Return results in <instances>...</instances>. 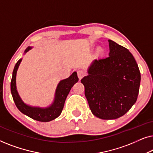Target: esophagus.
Masks as SVG:
<instances>
[{
	"instance_id": "34e87169",
	"label": "esophagus",
	"mask_w": 153,
	"mask_h": 153,
	"mask_svg": "<svg viewBox=\"0 0 153 153\" xmlns=\"http://www.w3.org/2000/svg\"><path fill=\"white\" fill-rule=\"evenodd\" d=\"M77 75H78L79 79H81L83 78V76H85V72H83V70H79L77 71Z\"/></svg>"
}]
</instances>
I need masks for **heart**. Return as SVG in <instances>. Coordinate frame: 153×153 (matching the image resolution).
<instances>
[{
    "label": "heart",
    "mask_w": 153,
    "mask_h": 153,
    "mask_svg": "<svg viewBox=\"0 0 153 153\" xmlns=\"http://www.w3.org/2000/svg\"><path fill=\"white\" fill-rule=\"evenodd\" d=\"M97 53L98 55H102L104 53V49L102 47H98L97 49Z\"/></svg>",
    "instance_id": "obj_1"
}]
</instances>
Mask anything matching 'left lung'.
<instances>
[{"label": "left lung", "mask_w": 153, "mask_h": 153, "mask_svg": "<svg viewBox=\"0 0 153 153\" xmlns=\"http://www.w3.org/2000/svg\"><path fill=\"white\" fill-rule=\"evenodd\" d=\"M108 57L95 60L81 80L94 116L103 120L120 118L137 100L141 74L129 50L108 39Z\"/></svg>", "instance_id": "8db88e82"}]
</instances>
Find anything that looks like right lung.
<instances>
[{
    "label": "right lung",
    "mask_w": 153,
    "mask_h": 153,
    "mask_svg": "<svg viewBox=\"0 0 153 153\" xmlns=\"http://www.w3.org/2000/svg\"><path fill=\"white\" fill-rule=\"evenodd\" d=\"M31 49L32 47H28L25 50L24 53H27ZM22 60V58L19 60L14 66L13 72H12L11 84H10L12 95L16 107L23 114L35 120L40 121V122H49V121L54 120L58 118L61 114L67 96L68 95L73 85L79 81L77 73L76 72H73L68 79H63L60 81L56 88L55 97H54L53 103L49 106L41 108L38 106H29L28 104H25L21 99L16 86V72H17Z\"/></svg>",
    "instance_id": "right-lung-1"
}]
</instances>
